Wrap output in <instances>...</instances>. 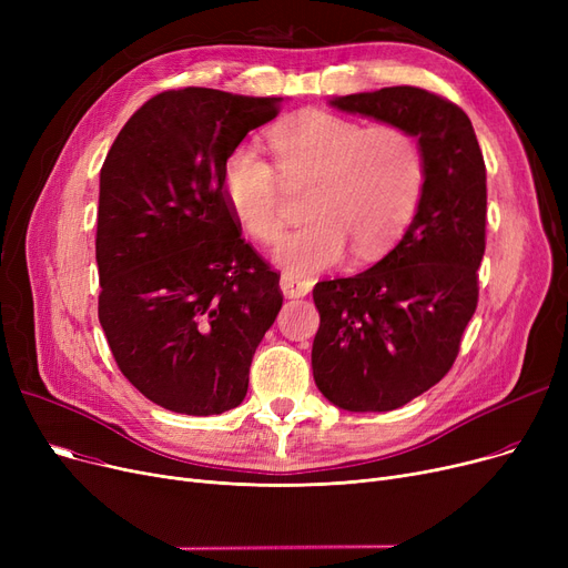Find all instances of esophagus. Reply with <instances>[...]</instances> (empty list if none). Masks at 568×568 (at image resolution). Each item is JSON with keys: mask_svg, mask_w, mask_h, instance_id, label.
I'll return each instance as SVG.
<instances>
[{"mask_svg": "<svg viewBox=\"0 0 568 568\" xmlns=\"http://www.w3.org/2000/svg\"><path fill=\"white\" fill-rule=\"evenodd\" d=\"M311 287H313V283L308 278H300L294 274L281 276V290L287 300H300V296H306L311 292Z\"/></svg>", "mask_w": 568, "mask_h": 568, "instance_id": "34e87169", "label": "esophagus"}]
</instances>
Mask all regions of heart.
<instances>
[{"label": "heart", "mask_w": 568, "mask_h": 568, "mask_svg": "<svg viewBox=\"0 0 568 568\" xmlns=\"http://www.w3.org/2000/svg\"><path fill=\"white\" fill-rule=\"evenodd\" d=\"M268 146L287 184H311L306 219L274 251L296 274L338 264L349 248L362 260L389 251L407 227L424 191V154L398 124L364 126L324 112H296L268 131ZM223 193L253 239L281 236L283 186L276 168L251 146H236L223 163Z\"/></svg>", "instance_id": "b5f03b06"}]
</instances>
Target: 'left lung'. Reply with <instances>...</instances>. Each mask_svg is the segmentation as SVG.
<instances>
[{
  "label": "left lung",
  "instance_id": "8db88e82",
  "mask_svg": "<svg viewBox=\"0 0 568 568\" xmlns=\"http://www.w3.org/2000/svg\"><path fill=\"white\" fill-rule=\"evenodd\" d=\"M329 105L403 126L424 154V191L400 242L366 272L313 290L317 389L347 412H389L456 362L479 300L486 165L469 116L426 89L382 87Z\"/></svg>",
  "mask_w": 568,
  "mask_h": 568
}]
</instances>
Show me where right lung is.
Masks as SVG:
<instances>
[{"label": "right lung", "mask_w": 568, "mask_h": 568, "mask_svg": "<svg viewBox=\"0 0 568 568\" xmlns=\"http://www.w3.org/2000/svg\"><path fill=\"white\" fill-rule=\"evenodd\" d=\"M283 99L186 87L146 101L101 168L99 320L114 362L152 403L223 414L248 392L274 324L278 274L242 239L223 163Z\"/></svg>", "instance_id": "1"}]
</instances>
